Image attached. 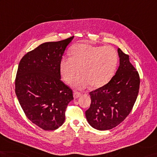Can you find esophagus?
<instances>
[{"label": "esophagus", "mask_w": 157, "mask_h": 157, "mask_svg": "<svg viewBox=\"0 0 157 157\" xmlns=\"http://www.w3.org/2000/svg\"><path fill=\"white\" fill-rule=\"evenodd\" d=\"M82 96V94L80 92H74V99H76V98H79V96Z\"/></svg>", "instance_id": "1"}]
</instances>
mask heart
I'll return each instance as SVG.
<instances>
[{
	"label": "heart",
	"mask_w": 157,
	"mask_h": 157,
	"mask_svg": "<svg viewBox=\"0 0 157 157\" xmlns=\"http://www.w3.org/2000/svg\"><path fill=\"white\" fill-rule=\"evenodd\" d=\"M118 62V55L112 47L93 46L83 43L75 45L70 52V57H63L60 62V72L64 81L72 83L77 89L88 85L96 89L110 81Z\"/></svg>",
	"instance_id": "obj_1"
}]
</instances>
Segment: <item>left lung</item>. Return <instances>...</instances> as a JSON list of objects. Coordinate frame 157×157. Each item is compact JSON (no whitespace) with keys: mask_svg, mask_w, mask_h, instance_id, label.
I'll return each instance as SVG.
<instances>
[{"mask_svg":"<svg viewBox=\"0 0 157 157\" xmlns=\"http://www.w3.org/2000/svg\"><path fill=\"white\" fill-rule=\"evenodd\" d=\"M120 65L107 84L90 92L91 104L86 111L93 128L107 130L122 122L132 110L140 87V76L129 56L118 49Z\"/></svg>","mask_w":157,"mask_h":157,"instance_id":"left-lung-1","label":"left lung"}]
</instances>
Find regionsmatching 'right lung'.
Returning <instances> with one entry per match:
<instances>
[{"label": "right lung", "instance_id": "1", "mask_svg": "<svg viewBox=\"0 0 157 157\" xmlns=\"http://www.w3.org/2000/svg\"><path fill=\"white\" fill-rule=\"evenodd\" d=\"M74 36L47 42L31 51L19 62L15 93L27 118L44 130L63 124L72 90L61 80L60 62Z\"/></svg>", "mask_w": 157, "mask_h": 157}]
</instances>
